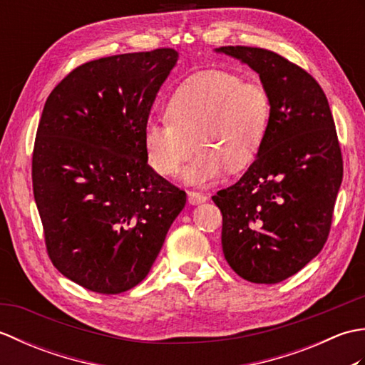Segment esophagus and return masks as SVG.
Masks as SVG:
<instances>
[{"label": "esophagus", "mask_w": 365, "mask_h": 365, "mask_svg": "<svg viewBox=\"0 0 365 365\" xmlns=\"http://www.w3.org/2000/svg\"><path fill=\"white\" fill-rule=\"evenodd\" d=\"M208 197L204 195V192H199V191H188V202L191 205H197V204H202L205 202Z\"/></svg>", "instance_id": "obj_1"}]
</instances>
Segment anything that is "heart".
Wrapping results in <instances>:
<instances>
[{"instance_id":"heart-1","label":"heart","mask_w":365,"mask_h":365,"mask_svg":"<svg viewBox=\"0 0 365 365\" xmlns=\"http://www.w3.org/2000/svg\"><path fill=\"white\" fill-rule=\"evenodd\" d=\"M165 113L168 120L144 127L147 163L160 175H175L196 147L183 180L208 185L227 168L240 170L257 157L269 128L271 98L262 84L226 71H204L173 92Z\"/></svg>"}]
</instances>
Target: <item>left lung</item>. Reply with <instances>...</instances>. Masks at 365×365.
<instances>
[{
	"mask_svg": "<svg viewBox=\"0 0 365 365\" xmlns=\"http://www.w3.org/2000/svg\"><path fill=\"white\" fill-rule=\"evenodd\" d=\"M257 72L271 98L257 158L212 197L222 213V252L238 276L277 284L327 243L344 163L328 98L312 75L274 51L221 46Z\"/></svg>",
	"mask_w": 365,
	"mask_h": 365,
	"instance_id": "1",
	"label": "left lung"
}]
</instances>
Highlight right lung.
I'll return each instance as SVG.
<instances>
[{
	"label": "right lung",
	"mask_w": 365,
	"mask_h": 365,
	"mask_svg": "<svg viewBox=\"0 0 365 365\" xmlns=\"http://www.w3.org/2000/svg\"><path fill=\"white\" fill-rule=\"evenodd\" d=\"M173 48L76 67L51 91L33 152L46 252L61 274L115 294L149 274L187 192L147 163L144 127L177 64Z\"/></svg>",
	"instance_id": "1"
}]
</instances>
